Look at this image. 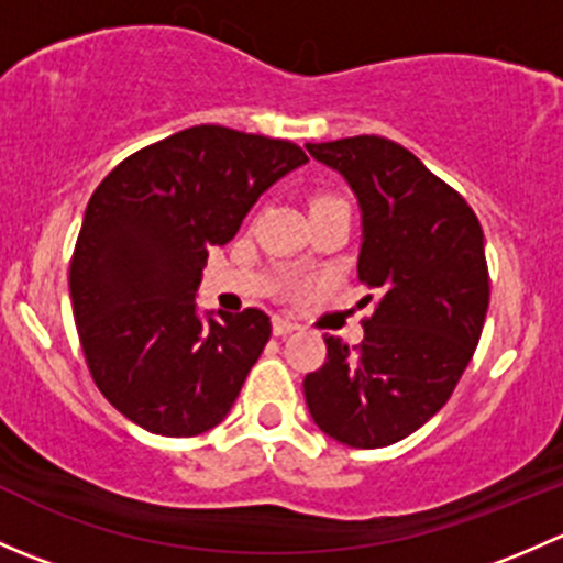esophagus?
<instances>
[{
	"label": "esophagus",
	"mask_w": 563,
	"mask_h": 563,
	"mask_svg": "<svg viewBox=\"0 0 563 563\" xmlns=\"http://www.w3.org/2000/svg\"><path fill=\"white\" fill-rule=\"evenodd\" d=\"M297 329H299V323L288 321V318H275V323H272V332H275L277 338H286V334L297 332Z\"/></svg>",
	"instance_id": "obj_1"
}]
</instances>
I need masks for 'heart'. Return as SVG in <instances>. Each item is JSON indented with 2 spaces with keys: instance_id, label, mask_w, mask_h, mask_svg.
I'll use <instances>...</instances> for the list:
<instances>
[{
  "instance_id": "obj_1",
  "label": "heart",
  "mask_w": 563,
  "mask_h": 563,
  "mask_svg": "<svg viewBox=\"0 0 563 563\" xmlns=\"http://www.w3.org/2000/svg\"><path fill=\"white\" fill-rule=\"evenodd\" d=\"M329 198H340V196H318L313 203H318V201H329Z\"/></svg>"
}]
</instances>
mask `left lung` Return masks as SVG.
I'll return each instance as SVG.
<instances>
[{
	"label": "left lung",
	"mask_w": 563,
	"mask_h": 563,
	"mask_svg": "<svg viewBox=\"0 0 563 563\" xmlns=\"http://www.w3.org/2000/svg\"><path fill=\"white\" fill-rule=\"evenodd\" d=\"M345 176L362 209L365 340L323 334L327 360L305 376L310 417L354 450L411 435L444 408L485 327L490 275L474 209L406 146L382 135L308 144Z\"/></svg>",
	"instance_id": "8db88e82"
}]
</instances>
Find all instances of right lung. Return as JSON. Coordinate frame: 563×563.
Here are the masks:
<instances>
[{
	"instance_id": "add662e5",
	"label": "right lung",
	"mask_w": 563,
	"mask_h": 563,
	"mask_svg": "<svg viewBox=\"0 0 563 563\" xmlns=\"http://www.w3.org/2000/svg\"><path fill=\"white\" fill-rule=\"evenodd\" d=\"M308 163L283 139L196 124L124 157L92 192L70 299L92 382L150 433L190 439L225 419L269 343L264 310L201 321L209 247L234 240L261 192Z\"/></svg>"
}]
</instances>
